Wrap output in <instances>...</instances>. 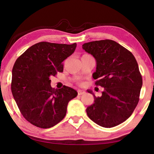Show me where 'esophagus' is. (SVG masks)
Wrapping results in <instances>:
<instances>
[{
	"mask_svg": "<svg viewBox=\"0 0 154 154\" xmlns=\"http://www.w3.org/2000/svg\"><path fill=\"white\" fill-rule=\"evenodd\" d=\"M77 93L79 95H82V94H84L85 93V91L83 90H78Z\"/></svg>",
	"mask_w": 154,
	"mask_h": 154,
	"instance_id": "1",
	"label": "esophagus"
}]
</instances>
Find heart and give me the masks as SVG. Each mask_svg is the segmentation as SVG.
Listing matches in <instances>:
<instances>
[{
  "mask_svg": "<svg viewBox=\"0 0 154 154\" xmlns=\"http://www.w3.org/2000/svg\"><path fill=\"white\" fill-rule=\"evenodd\" d=\"M87 55V54H85V55Z\"/></svg>",
  "mask_w": 154,
  "mask_h": 154,
  "instance_id": "heart-1",
  "label": "heart"
}]
</instances>
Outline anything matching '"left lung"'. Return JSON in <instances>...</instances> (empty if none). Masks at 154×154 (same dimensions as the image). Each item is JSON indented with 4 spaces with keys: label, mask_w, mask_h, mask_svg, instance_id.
Listing matches in <instances>:
<instances>
[{
    "label": "left lung",
    "mask_w": 154,
    "mask_h": 154,
    "mask_svg": "<svg viewBox=\"0 0 154 154\" xmlns=\"http://www.w3.org/2000/svg\"><path fill=\"white\" fill-rule=\"evenodd\" d=\"M82 46L96 60L95 85L104 89L98 97L88 91L94 103L87 108V115L100 126H116L131 116L138 103L142 78L138 63L131 52L113 40L91 42Z\"/></svg>",
    "instance_id": "left-lung-1"
}]
</instances>
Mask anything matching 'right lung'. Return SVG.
Returning a JSON list of instances; mask_svg holds the SVG:
<instances>
[{
	"mask_svg": "<svg viewBox=\"0 0 154 154\" xmlns=\"http://www.w3.org/2000/svg\"><path fill=\"white\" fill-rule=\"evenodd\" d=\"M77 44L42 42L26 50L15 61L11 90L22 116L33 125L50 128L64 119L69 100L77 92L64 86L51 87V76L63 72V61L73 54Z\"/></svg>",
	"mask_w": 154,
	"mask_h": 154,
	"instance_id": "obj_1",
	"label": "right lung"
}]
</instances>
